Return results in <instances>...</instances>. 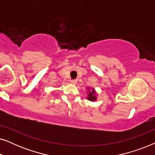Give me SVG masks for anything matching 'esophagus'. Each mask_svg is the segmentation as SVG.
Returning a JSON list of instances; mask_svg holds the SVG:
<instances>
[{
	"instance_id": "esophagus-1",
	"label": "esophagus",
	"mask_w": 155,
	"mask_h": 155,
	"mask_svg": "<svg viewBox=\"0 0 155 155\" xmlns=\"http://www.w3.org/2000/svg\"><path fill=\"white\" fill-rule=\"evenodd\" d=\"M71 82L72 84H77V80H71Z\"/></svg>"
}]
</instances>
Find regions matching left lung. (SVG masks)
I'll use <instances>...</instances> for the list:
<instances>
[{
  "instance_id": "obj_1",
  "label": "left lung",
  "mask_w": 155,
  "mask_h": 155,
  "mask_svg": "<svg viewBox=\"0 0 155 155\" xmlns=\"http://www.w3.org/2000/svg\"><path fill=\"white\" fill-rule=\"evenodd\" d=\"M87 99L90 101H96L97 99V94L94 88L87 87Z\"/></svg>"
}]
</instances>
